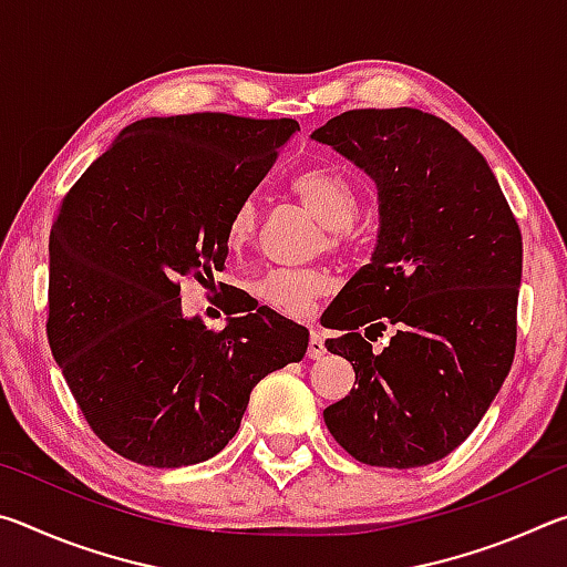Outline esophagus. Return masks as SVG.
Masks as SVG:
<instances>
[{
    "label": "esophagus",
    "mask_w": 567,
    "mask_h": 567,
    "mask_svg": "<svg viewBox=\"0 0 567 567\" xmlns=\"http://www.w3.org/2000/svg\"><path fill=\"white\" fill-rule=\"evenodd\" d=\"M324 354V340L318 330H310V342H307V358L318 360Z\"/></svg>",
    "instance_id": "34e87169"
}]
</instances>
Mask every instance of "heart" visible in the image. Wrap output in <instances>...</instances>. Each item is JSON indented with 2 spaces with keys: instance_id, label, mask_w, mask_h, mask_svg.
Listing matches in <instances>:
<instances>
[{
  "instance_id": "heart-1",
  "label": "heart",
  "mask_w": 567,
  "mask_h": 567,
  "mask_svg": "<svg viewBox=\"0 0 567 567\" xmlns=\"http://www.w3.org/2000/svg\"><path fill=\"white\" fill-rule=\"evenodd\" d=\"M292 192L310 213L328 227V245L334 252L348 247L350 227L360 215V192L352 182L334 169H307L292 182ZM260 227V209L252 197L239 203L229 213L225 227V243L233 252H243L255 243ZM332 290V277L324 270H275L262 272L252 282V292L260 302L272 307L287 318H305L320 300Z\"/></svg>"
}]
</instances>
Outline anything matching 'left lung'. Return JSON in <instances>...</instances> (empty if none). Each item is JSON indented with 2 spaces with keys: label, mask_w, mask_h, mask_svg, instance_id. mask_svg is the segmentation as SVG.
<instances>
[{
  "label": "left lung",
  "mask_w": 567,
  "mask_h": 567,
  "mask_svg": "<svg viewBox=\"0 0 567 567\" xmlns=\"http://www.w3.org/2000/svg\"><path fill=\"white\" fill-rule=\"evenodd\" d=\"M312 140L368 172L380 197L372 262L328 307V328L344 334L324 348L350 360L358 388L324 408V425L364 465L437 463L511 372L520 227L485 157L435 114L350 110ZM388 323L396 334L372 353L367 341Z\"/></svg>",
  "instance_id": "obj_1"
}]
</instances>
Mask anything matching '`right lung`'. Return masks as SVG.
<instances>
[{
  "instance_id": "add662e5",
  "label": "right lung",
  "mask_w": 567,
  "mask_h": 567,
  "mask_svg": "<svg viewBox=\"0 0 567 567\" xmlns=\"http://www.w3.org/2000/svg\"><path fill=\"white\" fill-rule=\"evenodd\" d=\"M295 130L223 112L140 120L62 199L47 338L92 433L132 463L215 457L257 382L305 358L307 330L267 307L223 330L179 307L182 280L225 267L229 213Z\"/></svg>"
}]
</instances>
